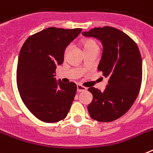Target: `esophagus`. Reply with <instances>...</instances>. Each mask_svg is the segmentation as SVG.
Returning <instances> with one entry per match:
<instances>
[{"label": "esophagus", "instance_id": "esophagus-1", "mask_svg": "<svg viewBox=\"0 0 153 153\" xmlns=\"http://www.w3.org/2000/svg\"><path fill=\"white\" fill-rule=\"evenodd\" d=\"M86 90V87H85V86H82V85H79V84L77 85V91L78 92H83V91H85Z\"/></svg>", "mask_w": 153, "mask_h": 153}]
</instances>
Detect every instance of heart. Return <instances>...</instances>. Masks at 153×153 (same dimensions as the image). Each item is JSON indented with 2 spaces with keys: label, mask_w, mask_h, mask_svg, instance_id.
Instances as JSON below:
<instances>
[{
  "label": "heart",
  "mask_w": 153,
  "mask_h": 153,
  "mask_svg": "<svg viewBox=\"0 0 153 153\" xmlns=\"http://www.w3.org/2000/svg\"><path fill=\"white\" fill-rule=\"evenodd\" d=\"M83 49L84 50H87V49H90V48H92V47H98L94 40H90V39H88V40H85L83 43ZM69 49H70V47H67L66 48L64 51V55L66 56L68 52Z\"/></svg>",
  "instance_id": "heart-1"
}]
</instances>
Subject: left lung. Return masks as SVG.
Wrapping results in <instances>:
<instances>
[{
    "label": "left lung",
    "instance_id": "left-lung-1",
    "mask_svg": "<svg viewBox=\"0 0 153 153\" xmlns=\"http://www.w3.org/2000/svg\"><path fill=\"white\" fill-rule=\"evenodd\" d=\"M82 34L101 41L103 51L98 70L109 79L103 92L88 89L93 95L89 113L99 122H112L130 109L139 94L143 75L140 50L128 35L112 27H95Z\"/></svg>",
    "mask_w": 153,
    "mask_h": 153
}]
</instances>
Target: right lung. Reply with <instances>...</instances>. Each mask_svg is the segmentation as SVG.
I'll return each mask as SVG.
<instances>
[{
    "mask_svg": "<svg viewBox=\"0 0 153 153\" xmlns=\"http://www.w3.org/2000/svg\"><path fill=\"white\" fill-rule=\"evenodd\" d=\"M81 28L49 27L29 36L19 53L17 85L24 105L37 119L56 123L66 118L76 85L56 82V65L63 62L66 47Z\"/></svg>",
    "mask_w": 153,
    "mask_h": 153,
    "instance_id": "obj_1",
    "label": "right lung"
}]
</instances>
